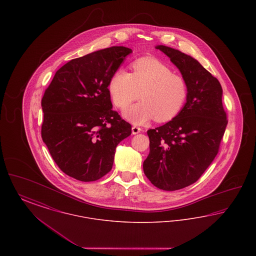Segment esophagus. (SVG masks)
<instances>
[{
  "instance_id": "esophagus-1",
  "label": "esophagus",
  "mask_w": 256,
  "mask_h": 256,
  "mask_svg": "<svg viewBox=\"0 0 256 256\" xmlns=\"http://www.w3.org/2000/svg\"><path fill=\"white\" fill-rule=\"evenodd\" d=\"M132 130V134H139V132H142V128H139V126H134Z\"/></svg>"
}]
</instances>
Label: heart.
I'll return each mask as SVG.
<instances>
[{
	"mask_svg": "<svg viewBox=\"0 0 256 256\" xmlns=\"http://www.w3.org/2000/svg\"><path fill=\"white\" fill-rule=\"evenodd\" d=\"M132 68V73L122 68L115 70L108 82L111 100L120 110L142 98L126 110L124 116L136 124L152 119L168 122L176 117L189 96L188 84L182 76L172 73L170 67L156 58H139Z\"/></svg>",
	"mask_w": 256,
	"mask_h": 256,
	"instance_id": "1",
	"label": "heart"
}]
</instances>
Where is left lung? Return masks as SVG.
<instances>
[{
  "mask_svg": "<svg viewBox=\"0 0 256 256\" xmlns=\"http://www.w3.org/2000/svg\"><path fill=\"white\" fill-rule=\"evenodd\" d=\"M180 69L189 87L188 100L170 122L148 130L150 154L143 163L148 180L165 191L195 183L219 152L228 124L219 80L198 60L159 45Z\"/></svg>",
  "mask_w": 256,
  "mask_h": 256,
  "instance_id": "1",
  "label": "left lung"
}]
</instances>
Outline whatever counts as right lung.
<instances>
[{"label": "right lung", "mask_w": 256, "mask_h": 256, "mask_svg": "<svg viewBox=\"0 0 256 256\" xmlns=\"http://www.w3.org/2000/svg\"><path fill=\"white\" fill-rule=\"evenodd\" d=\"M132 50L114 46L74 58L56 71L41 100L43 142L63 172L95 182L112 169L132 124L112 110L110 76Z\"/></svg>", "instance_id": "add662e5"}]
</instances>
